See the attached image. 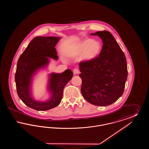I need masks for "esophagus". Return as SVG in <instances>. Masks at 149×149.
Segmentation results:
<instances>
[{"instance_id":"esophagus-1","label":"esophagus","mask_w":149,"mask_h":149,"mask_svg":"<svg viewBox=\"0 0 149 149\" xmlns=\"http://www.w3.org/2000/svg\"><path fill=\"white\" fill-rule=\"evenodd\" d=\"M73 72H74V74H78L80 72V71H79V70H78V69L75 68V69H74V70H73Z\"/></svg>"}]
</instances>
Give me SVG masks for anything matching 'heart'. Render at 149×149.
Returning a JSON list of instances; mask_svg holds the SVG:
<instances>
[{
	"label": "heart",
	"mask_w": 149,
	"mask_h": 149,
	"mask_svg": "<svg viewBox=\"0 0 149 149\" xmlns=\"http://www.w3.org/2000/svg\"><path fill=\"white\" fill-rule=\"evenodd\" d=\"M102 49V44L98 41L86 39L69 50L68 55L72 58L81 56L83 61H91L99 56Z\"/></svg>",
	"instance_id": "1"
}]
</instances>
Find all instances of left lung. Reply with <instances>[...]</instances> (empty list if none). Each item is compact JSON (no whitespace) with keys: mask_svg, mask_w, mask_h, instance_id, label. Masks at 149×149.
<instances>
[{"mask_svg":"<svg viewBox=\"0 0 149 149\" xmlns=\"http://www.w3.org/2000/svg\"><path fill=\"white\" fill-rule=\"evenodd\" d=\"M91 35L98 36L103 46L99 56L91 61L79 63L81 92L90 103L107 106L123 93L128 75L126 58L109 31H98Z\"/></svg>","mask_w":149,"mask_h":149,"instance_id":"left-lung-1","label":"left lung"}]
</instances>
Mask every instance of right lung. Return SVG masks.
I'll list each match as a JSON object with an SVG mask.
<instances>
[{
    "label": "right lung",
    "instance_id": "right-lung-1",
    "mask_svg": "<svg viewBox=\"0 0 149 149\" xmlns=\"http://www.w3.org/2000/svg\"><path fill=\"white\" fill-rule=\"evenodd\" d=\"M59 37H36L29 43L19 57L15 74V81L18 97L31 108L47 111L57 106L61 102L64 87L73 76L71 70L62 73H51L48 84L51 97L48 100L39 102L31 94V82L36 72L47 66L49 58L58 59L55 46Z\"/></svg>",
    "mask_w": 149,
    "mask_h": 149
}]
</instances>
